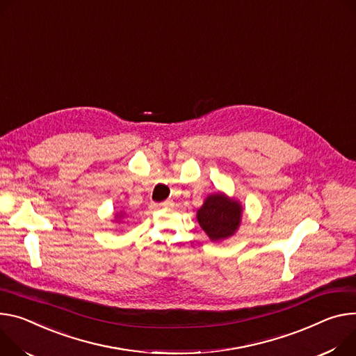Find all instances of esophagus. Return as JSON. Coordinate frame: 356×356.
Instances as JSON below:
<instances>
[{
	"label": "esophagus",
	"mask_w": 356,
	"mask_h": 356,
	"mask_svg": "<svg viewBox=\"0 0 356 356\" xmlns=\"http://www.w3.org/2000/svg\"><path fill=\"white\" fill-rule=\"evenodd\" d=\"M172 206H173V202H172V200H166V202L159 204V207H172Z\"/></svg>",
	"instance_id": "1"
}]
</instances>
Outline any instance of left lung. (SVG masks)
<instances>
[{
    "label": "left lung",
    "instance_id": "left-lung-1",
    "mask_svg": "<svg viewBox=\"0 0 356 356\" xmlns=\"http://www.w3.org/2000/svg\"><path fill=\"white\" fill-rule=\"evenodd\" d=\"M196 218L211 241H222L233 237L240 229L243 206L222 191L213 193L204 199Z\"/></svg>",
    "mask_w": 356,
    "mask_h": 356
}]
</instances>
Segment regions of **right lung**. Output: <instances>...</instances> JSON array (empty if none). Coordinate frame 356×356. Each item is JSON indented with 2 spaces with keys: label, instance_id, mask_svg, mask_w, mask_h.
<instances>
[{
  "label": "right lung",
  "instance_id": "obj_1",
  "mask_svg": "<svg viewBox=\"0 0 356 356\" xmlns=\"http://www.w3.org/2000/svg\"><path fill=\"white\" fill-rule=\"evenodd\" d=\"M124 216H126V213H124L123 210H120L119 213H116V214H115V218H113V221H116V222H120V221L123 220V217H124Z\"/></svg>",
  "mask_w": 356,
  "mask_h": 356
}]
</instances>
